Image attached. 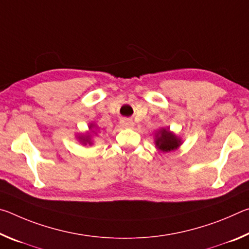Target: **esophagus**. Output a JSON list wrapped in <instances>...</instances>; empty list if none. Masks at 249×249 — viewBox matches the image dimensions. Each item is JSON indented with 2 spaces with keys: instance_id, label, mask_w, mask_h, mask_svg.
I'll list each match as a JSON object with an SVG mask.
<instances>
[{
  "instance_id": "esophagus-1",
  "label": "esophagus",
  "mask_w": 249,
  "mask_h": 249,
  "mask_svg": "<svg viewBox=\"0 0 249 249\" xmlns=\"http://www.w3.org/2000/svg\"><path fill=\"white\" fill-rule=\"evenodd\" d=\"M121 125L126 128H132L134 127V122L129 119H123L121 121Z\"/></svg>"
}]
</instances>
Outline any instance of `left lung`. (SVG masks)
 <instances>
[{"instance_id":"obj_1","label":"left lung","mask_w":249,"mask_h":249,"mask_svg":"<svg viewBox=\"0 0 249 249\" xmlns=\"http://www.w3.org/2000/svg\"><path fill=\"white\" fill-rule=\"evenodd\" d=\"M160 136L157 135V140H156V145L158 148L162 151H170L175 150L179 147L181 144L180 140L177 138L176 135L170 133L169 130L161 129L160 130Z\"/></svg>"}]
</instances>
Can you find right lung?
<instances>
[{"label":"right lung","instance_id":"obj_1","mask_svg":"<svg viewBox=\"0 0 249 249\" xmlns=\"http://www.w3.org/2000/svg\"><path fill=\"white\" fill-rule=\"evenodd\" d=\"M83 142H89V144H91L89 136H88V137H84V138H83Z\"/></svg>","mask_w":249,"mask_h":249}]
</instances>
